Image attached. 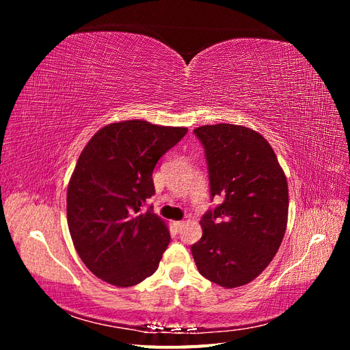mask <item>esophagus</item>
<instances>
[{
  "label": "esophagus",
  "mask_w": 350,
  "mask_h": 350,
  "mask_svg": "<svg viewBox=\"0 0 350 350\" xmlns=\"http://www.w3.org/2000/svg\"><path fill=\"white\" fill-rule=\"evenodd\" d=\"M183 226H184V221H174V229H175L176 232L181 230Z\"/></svg>",
  "instance_id": "1"
}]
</instances>
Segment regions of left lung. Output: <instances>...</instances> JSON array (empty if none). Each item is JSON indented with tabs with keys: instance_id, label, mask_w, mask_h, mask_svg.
I'll return each instance as SVG.
<instances>
[{
	"instance_id": "left-lung-1",
	"label": "left lung",
	"mask_w": 350,
	"mask_h": 350,
	"mask_svg": "<svg viewBox=\"0 0 350 350\" xmlns=\"http://www.w3.org/2000/svg\"><path fill=\"white\" fill-rule=\"evenodd\" d=\"M194 134L204 146L211 198L224 201L201 217L203 237L191 252L201 276L238 288L276 256L288 224V181L269 142L248 126L203 125Z\"/></svg>"
}]
</instances>
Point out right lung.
<instances>
[{
    "mask_svg": "<svg viewBox=\"0 0 350 350\" xmlns=\"http://www.w3.org/2000/svg\"><path fill=\"white\" fill-rule=\"evenodd\" d=\"M185 126L130 120L105 125L84 147L67 189V220L79 257L94 276L129 288L157 270L171 235L152 207L153 169Z\"/></svg>",
    "mask_w": 350,
    "mask_h": 350,
    "instance_id": "obj_1",
    "label": "right lung"
}]
</instances>
